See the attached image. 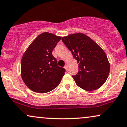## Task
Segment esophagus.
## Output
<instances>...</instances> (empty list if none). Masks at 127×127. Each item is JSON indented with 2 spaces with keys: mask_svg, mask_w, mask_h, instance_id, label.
<instances>
[{
  "mask_svg": "<svg viewBox=\"0 0 127 127\" xmlns=\"http://www.w3.org/2000/svg\"><path fill=\"white\" fill-rule=\"evenodd\" d=\"M67 67H68V66H67V64H66V65H65V66H64V68H65L66 70H68V68H67Z\"/></svg>",
  "mask_w": 127,
  "mask_h": 127,
  "instance_id": "34e87169",
  "label": "esophagus"
}]
</instances>
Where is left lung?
<instances>
[{
    "label": "left lung",
    "mask_w": 127,
    "mask_h": 127,
    "mask_svg": "<svg viewBox=\"0 0 127 127\" xmlns=\"http://www.w3.org/2000/svg\"><path fill=\"white\" fill-rule=\"evenodd\" d=\"M79 65V72L72 76L80 88L92 91L100 88L107 79L110 63L103 49L93 39L83 33L62 38Z\"/></svg>",
    "instance_id": "8db88e82"
}]
</instances>
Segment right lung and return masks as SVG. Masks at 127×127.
I'll use <instances>...</instances> for the list:
<instances>
[{"label":"right lung","mask_w":127,"mask_h":127,"mask_svg":"<svg viewBox=\"0 0 127 127\" xmlns=\"http://www.w3.org/2000/svg\"><path fill=\"white\" fill-rule=\"evenodd\" d=\"M61 37L45 32L31 42L23 55L21 76L32 91L45 93L60 85L65 69L58 66L52 51Z\"/></svg>","instance_id":"right-lung-1"}]
</instances>
